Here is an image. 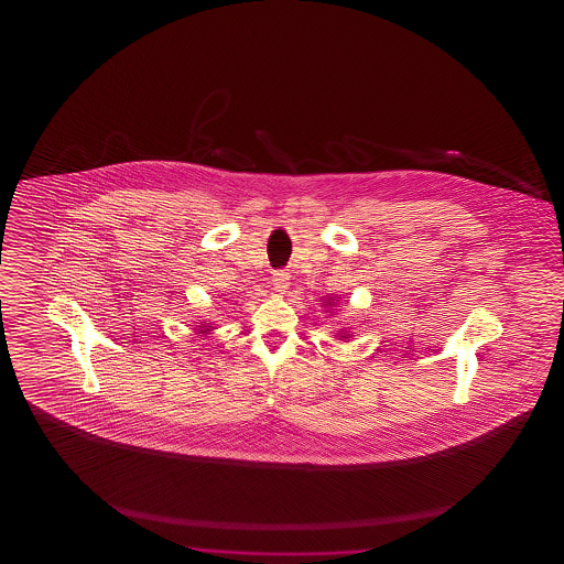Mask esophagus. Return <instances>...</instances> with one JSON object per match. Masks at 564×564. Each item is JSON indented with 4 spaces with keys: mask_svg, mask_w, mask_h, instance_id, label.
<instances>
[{
    "mask_svg": "<svg viewBox=\"0 0 564 564\" xmlns=\"http://www.w3.org/2000/svg\"><path fill=\"white\" fill-rule=\"evenodd\" d=\"M289 279H291V275H289L286 271H273V279H271V285H273V291H275V293H283L286 286H289Z\"/></svg>",
    "mask_w": 564,
    "mask_h": 564,
    "instance_id": "esophagus-1",
    "label": "esophagus"
}]
</instances>
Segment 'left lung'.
I'll return each instance as SVG.
<instances>
[{"instance_id":"obj_1","label":"left lung","mask_w":564,"mask_h":564,"mask_svg":"<svg viewBox=\"0 0 564 564\" xmlns=\"http://www.w3.org/2000/svg\"><path fill=\"white\" fill-rule=\"evenodd\" d=\"M327 304H332V302H327ZM340 337H345V339H347V335H340Z\"/></svg>"}]
</instances>
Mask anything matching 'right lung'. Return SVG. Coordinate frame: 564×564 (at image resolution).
<instances>
[{
    "mask_svg": "<svg viewBox=\"0 0 564 564\" xmlns=\"http://www.w3.org/2000/svg\"><path fill=\"white\" fill-rule=\"evenodd\" d=\"M198 327H202V325H198ZM206 332H209V325H204V332H202V333H206Z\"/></svg>",
    "mask_w": 564,
    "mask_h": 564,
    "instance_id": "right-lung-1",
    "label": "right lung"
}]
</instances>
